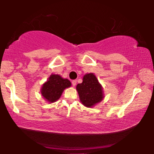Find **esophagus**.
Masks as SVG:
<instances>
[{
  "mask_svg": "<svg viewBox=\"0 0 154 154\" xmlns=\"http://www.w3.org/2000/svg\"><path fill=\"white\" fill-rule=\"evenodd\" d=\"M76 80H73V81H72V85H73V87H74V86H75V85H76Z\"/></svg>",
  "mask_w": 154,
  "mask_h": 154,
  "instance_id": "1",
  "label": "esophagus"
}]
</instances>
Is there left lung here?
<instances>
[{"label":"left lung","mask_w":154,"mask_h":154,"mask_svg":"<svg viewBox=\"0 0 154 154\" xmlns=\"http://www.w3.org/2000/svg\"><path fill=\"white\" fill-rule=\"evenodd\" d=\"M76 90L81 102L88 108L95 106L104 97L102 85L93 73L84 75L83 82L78 84Z\"/></svg>","instance_id":"obj_1"}]
</instances>
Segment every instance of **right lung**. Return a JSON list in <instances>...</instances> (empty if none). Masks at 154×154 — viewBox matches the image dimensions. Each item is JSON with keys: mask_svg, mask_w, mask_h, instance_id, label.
I'll return each mask as SVG.
<instances>
[{"mask_svg": "<svg viewBox=\"0 0 154 154\" xmlns=\"http://www.w3.org/2000/svg\"><path fill=\"white\" fill-rule=\"evenodd\" d=\"M71 85L70 81L67 79H63L58 74H51L42 85L41 94L47 102L53 103L57 102L64 90Z\"/></svg>", "mask_w": 154, "mask_h": 154, "instance_id": "add662e5", "label": "right lung"}]
</instances>
